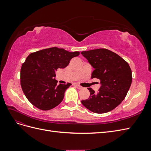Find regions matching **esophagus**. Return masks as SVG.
<instances>
[{
  "mask_svg": "<svg viewBox=\"0 0 151 151\" xmlns=\"http://www.w3.org/2000/svg\"><path fill=\"white\" fill-rule=\"evenodd\" d=\"M74 86H75V87H76V88H77V89H81L83 88V87L81 86H79V84H74Z\"/></svg>",
  "mask_w": 151,
  "mask_h": 151,
  "instance_id": "1",
  "label": "esophagus"
}]
</instances>
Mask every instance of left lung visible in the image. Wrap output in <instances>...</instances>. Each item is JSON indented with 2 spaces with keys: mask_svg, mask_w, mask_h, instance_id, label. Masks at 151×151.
<instances>
[{
  "mask_svg": "<svg viewBox=\"0 0 151 151\" xmlns=\"http://www.w3.org/2000/svg\"><path fill=\"white\" fill-rule=\"evenodd\" d=\"M81 54L94 68L91 78L100 80L98 93L91 88L88 99L81 101L91 111L104 113L119 105L126 97L132 84L131 68L124 59L105 48L82 52Z\"/></svg>",
  "mask_w": 151,
  "mask_h": 151,
  "instance_id": "8db88e82",
  "label": "left lung"
}]
</instances>
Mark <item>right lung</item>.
Instances as JSON below:
<instances>
[{"label":"right lung","mask_w":151,"mask_h":151,"mask_svg":"<svg viewBox=\"0 0 151 151\" xmlns=\"http://www.w3.org/2000/svg\"><path fill=\"white\" fill-rule=\"evenodd\" d=\"M79 52H70L52 47L31 53L21 68V86L28 101L42 110H49L60 104L71 84L57 85L55 71L66 67Z\"/></svg>","instance_id":"1"}]
</instances>
